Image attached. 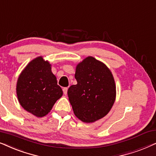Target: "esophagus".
Instances as JSON below:
<instances>
[{
  "label": "esophagus",
  "mask_w": 156,
  "mask_h": 156,
  "mask_svg": "<svg viewBox=\"0 0 156 156\" xmlns=\"http://www.w3.org/2000/svg\"><path fill=\"white\" fill-rule=\"evenodd\" d=\"M63 93L65 95L67 94V92H68V88H63Z\"/></svg>",
  "instance_id": "34e87169"
}]
</instances>
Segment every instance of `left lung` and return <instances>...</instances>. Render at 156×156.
<instances>
[{
	"label": "left lung",
	"mask_w": 156,
	"mask_h": 156,
	"mask_svg": "<svg viewBox=\"0 0 156 156\" xmlns=\"http://www.w3.org/2000/svg\"><path fill=\"white\" fill-rule=\"evenodd\" d=\"M76 85L70 86L68 95L75 115L91 123L106 115L115 99V84L111 70L93 57L85 58L76 67Z\"/></svg>",
	"instance_id": "obj_1"
}]
</instances>
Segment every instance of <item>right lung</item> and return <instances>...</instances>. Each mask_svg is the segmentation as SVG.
Wrapping results in <instances>:
<instances>
[{"instance_id": "right-lung-1", "label": "right lung", "mask_w": 156, "mask_h": 156, "mask_svg": "<svg viewBox=\"0 0 156 156\" xmlns=\"http://www.w3.org/2000/svg\"><path fill=\"white\" fill-rule=\"evenodd\" d=\"M16 92L20 104L29 113L43 117L63 95L51 64L42 57L33 60L18 79Z\"/></svg>"}]
</instances>
